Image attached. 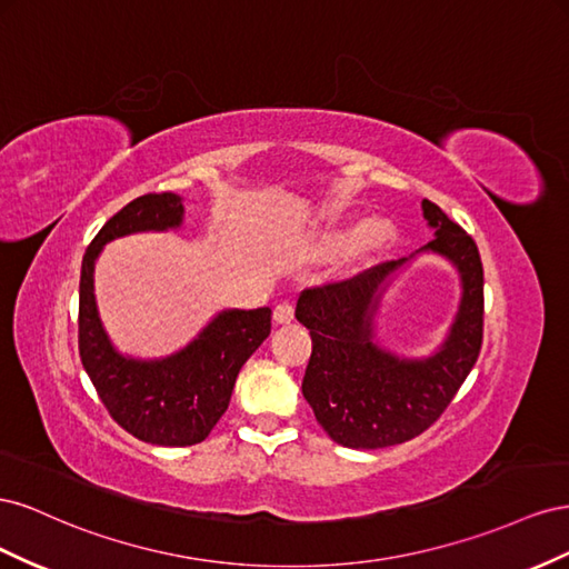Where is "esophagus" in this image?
Listing matches in <instances>:
<instances>
[{
  "label": "esophagus",
  "mask_w": 569,
  "mask_h": 569,
  "mask_svg": "<svg viewBox=\"0 0 569 569\" xmlns=\"http://www.w3.org/2000/svg\"><path fill=\"white\" fill-rule=\"evenodd\" d=\"M293 317H296V305H293V302L283 300V302H279V305L273 307V319H276V323H288Z\"/></svg>",
  "instance_id": "1"
}]
</instances>
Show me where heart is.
Listing matches in <instances>:
<instances>
[{
  "mask_svg": "<svg viewBox=\"0 0 569 569\" xmlns=\"http://www.w3.org/2000/svg\"><path fill=\"white\" fill-rule=\"evenodd\" d=\"M360 236V242L365 250H377L388 246V242L393 240L396 229L391 221H383V219H375L369 221L367 226H355V223H346V226H336L327 236H323V248L338 252L348 248L350 242Z\"/></svg>",
  "mask_w": 569,
  "mask_h": 569,
  "instance_id": "obj_1",
  "label": "heart"
}]
</instances>
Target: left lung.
I'll use <instances>...</instances> for the list:
<instances>
[{"instance_id": "obj_1", "label": "left lung", "mask_w": 569, "mask_h": 569, "mask_svg": "<svg viewBox=\"0 0 569 569\" xmlns=\"http://www.w3.org/2000/svg\"><path fill=\"white\" fill-rule=\"evenodd\" d=\"M421 209L436 229L425 250L456 262L465 288L446 346L429 360H398L371 343L377 290L405 259L305 288L298 298L296 317L312 336L302 396L323 431L346 448H386L427 431L456 398L481 350L483 267L477 242L438 204L425 200Z\"/></svg>"}]
</instances>
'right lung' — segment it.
<instances>
[{
    "mask_svg": "<svg viewBox=\"0 0 569 569\" xmlns=\"http://www.w3.org/2000/svg\"><path fill=\"white\" fill-rule=\"evenodd\" d=\"M183 204L173 192H148L128 202L92 238L80 267L78 352L97 396L121 429L152 446L204 441L229 408L240 367L271 333V310L219 315L198 340L159 362L121 357L109 346L94 310L92 267L102 246L136 231H164L181 223Z\"/></svg>",
    "mask_w": 569,
    "mask_h": 569,
    "instance_id": "right-lung-1",
    "label": "right lung"
}]
</instances>
